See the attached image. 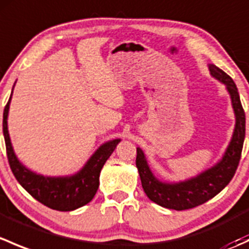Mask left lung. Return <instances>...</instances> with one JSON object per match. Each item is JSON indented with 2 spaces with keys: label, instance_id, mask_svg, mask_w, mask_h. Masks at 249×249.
<instances>
[{
  "label": "left lung",
  "instance_id": "1",
  "mask_svg": "<svg viewBox=\"0 0 249 249\" xmlns=\"http://www.w3.org/2000/svg\"><path fill=\"white\" fill-rule=\"evenodd\" d=\"M210 71L213 77L227 85L236 115L235 131L223 159L212 169L202 172L197 177L185 182L170 184L160 182L153 176L145 161L144 154L140 148H137L136 166L143 190L153 202L165 208L176 211L189 210L208 201L229 184L240 162L246 135V115L240 95L232 78L228 76L223 70L218 69L215 65H210Z\"/></svg>",
  "mask_w": 249,
  "mask_h": 249
}]
</instances>
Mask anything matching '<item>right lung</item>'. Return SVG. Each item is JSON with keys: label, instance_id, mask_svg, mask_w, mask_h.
I'll return each mask as SVG.
<instances>
[{"label": "right lung", "instance_id": "1", "mask_svg": "<svg viewBox=\"0 0 249 249\" xmlns=\"http://www.w3.org/2000/svg\"><path fill=\"white\" fill-rule=\"evenodd\" d=\"M11 97L3 110V135L9 166L18 182L32 197L52 210L73 211L91 201L99 188L101 169L120 140H113L102 144L90 158L87 165L71 177L52 178L36 175L20 164L12 148L7 129V117Z\"/></svg>", "mask_w": 249, "mask_h": 249}]
</instances>
